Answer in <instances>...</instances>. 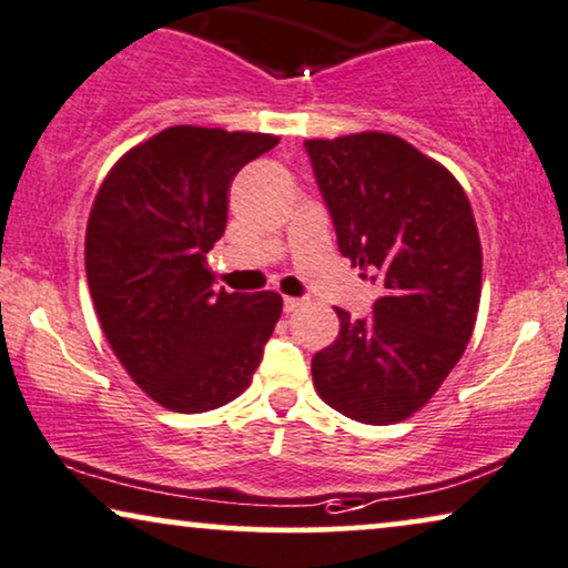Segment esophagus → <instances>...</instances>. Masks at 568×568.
<instances>
[{
	"label": "esophagus",
	"instance_id": "34e87169",
	"mask_svg": "<svg viewBox=\"0 0 568 568\" xmlns=\"http://www.w3.org/2000/svg\"><path fill=\"white\" fill-rule=\"evenodd\" d=\"M302 305H305V300H300V297H284V313H297Z\"/></svg>",
	"mask_w": 568,
	"mask_h": 568
}]
</instances>
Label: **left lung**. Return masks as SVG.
I'll use <instances>...</instances> for the list:
<instances>
[{"mask_svg": "<svg viewBox=\"0 0 568 568\" xmlns=\"http://www.w3.org/2000/svg\"><path fill=\"white\" fill-rule=\"evenodd\" d=\"M305 151L338 250L383 290L365 318L336 307L342 328L313 357L315 392L357 423H399L473 336L483 282L473 209L448 169L396 135L307 140Z\"/></svg>", "mask_w": 568, "mask_h": 568, "instance_id": "obj_1", "label": "left lung"}]
</instances>
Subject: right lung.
<instances>
[{
  "mask_svg": "<svg viewBox=\"0 0 568 568\" xmlns=\"http://www.w3.org/2000/svg\"><path fill=\"white\" fill-rule=\"evenodd\" d=\"M278 138L169 128L116 161L95 195L85 274L132 381L172 412H209L253 381L282 315L276 292H216L205 253L226 226L234 174Z\"/></svg>",
  "mask_w": 568,
  "mask_h": 568,
  "instance_id": "right-lung-1",
  "label": "right lung"
}]
</instances>
